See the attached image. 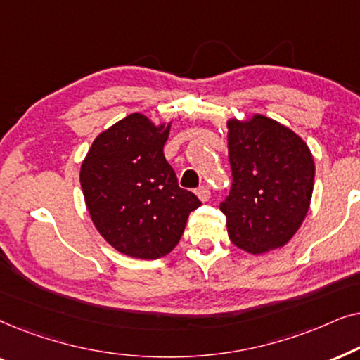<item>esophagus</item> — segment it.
<instances>
[{
    "instance_id": "1",
    "label": "esophagus",
    "mask_w": 360,
    "mask_h": 360,
    "mask_svg": "<svg viewBox=\"0 0 360 360\" xmlns=\"http://www.w3.org/2000/svg\"><path fill=\"white\" fill-rule=\"evenodd\" d=\"M195 193H196V196H198V198L201 200V201H208L210 200V196H211V191H210V188H208V186H200V188L198 190H196L195 191Z\"/></svg>"
}]
</instances>
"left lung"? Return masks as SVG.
Listing matches in <instances>:
<instances>
[{
  "mask_svg": "<svg viewBox=\"0 0 360 360\" xmlns=\"http://www.w3.org/2000/svg\"><path fill=\"white\" fill-rule=\"evenodd\" d=\"M228 150L233 185L219 208L229 239L249 254L283 248L311 203V150L292 129L262 115L228 121Z\"/></svg>",
  "mask_w": 360,
  "mask_h": 360,
  "instance_id": "8db88e82",
  "label": "left lung"
}]
</instances>
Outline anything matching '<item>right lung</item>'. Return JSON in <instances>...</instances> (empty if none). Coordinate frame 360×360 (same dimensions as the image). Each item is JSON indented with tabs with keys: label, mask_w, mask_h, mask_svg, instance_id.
Returning <instances> with one entry per match:
<instances>
[{
	"label": "right lung",
	"mask_w": 360,
	"mask_h": 360,
	"mask_svg": "<svg viewBox=\"0 0 360 360\" xmlns=\"http://www.w3.org/2000/svg\"><path fill=\"white\" fill-rule=\"evenodd\" d=\"M170 126L132 112L93 141L80 184L90 218L117 252L154 260L174 250L201 205L165 160Z\"/></svg>",
	"instance_id": "1"
}]
</instances>
